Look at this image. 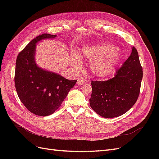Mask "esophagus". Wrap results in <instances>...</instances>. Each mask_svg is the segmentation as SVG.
I'll list each match as a JSON object with an SVG mask.
<instances>
[{"instance_id": "esophagus-1", "label": "esophagus", "mask_w": 159, "mask_h": 159, "mask_svg": "<svg viewBox=\"0 0 159 159\" xmlns=\"http://www.w3.org/2000/svg\"><path fill=\"white\" fill-rule=\"evenodd\" d=\"M85 80L84 79V78H78V81H77V84H78V85H82V84H84V83H85Z\"/></svg>"}]
</instances>
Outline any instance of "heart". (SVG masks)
Here are the masks:
<instances>
[{
	"label": "heart",
	"mask_w": 159,
	"mask_h": 159,
	"mask_svg": "<svg viewBox=\"0 0 159 159\" xmlns=\"http://www.w3.org/2000/svg\"><path fill=\"white\" fill-rule=\"evenodd\" d=\"M81 56L90 60L89 69L95 77L105 78L111 74L122 57L121 51L113 45L104 42L85 44L82 47ZM72 63L80 68L81 61L77 54L72 55Z\"/></svg>",
	"instance_id": "1"
}]
</instances>
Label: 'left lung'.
<instances>
[{
    "label": "left lung",
    "mask_w": 159,
    "mask_h": 159,
    "mask_svg": "<svg viewBox=\"0 0 159 159\" xmlns=\"http://www.w3.org/2000/svg\"><path fill=\"white\" fill-rule=\"evenodd\" d=\"M142 79L143 68L138 52L132 47L131 55L114 78L105 81H91V109L105 118L116 117L125 113L137 102Z\"/></svg>",
    "instance_id": "8db88e82"
}]
</instances>
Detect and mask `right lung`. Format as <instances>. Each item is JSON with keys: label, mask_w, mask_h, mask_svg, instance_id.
Here are the masks:
<instances>
[{"label": "right lung", "mask_w": 159, "mask_h": 159, "mask_svg": "<svg viewBox=\"0 0 159 159\" xmlns=\"http://www.w3.org/2000/svg\"><path fill=\"white\" fill-rule=\"evenodd\" d=\"M56 36L44 33L34 38L19 53L16 61L14 83L18 98L28 110L39 116L54 113L77 82L36 64L37 43Z\"/></svg>", "instance_id": "right-lung-1"}]
</instances>
